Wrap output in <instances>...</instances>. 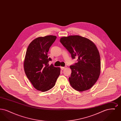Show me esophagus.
Segmentation results:
<instances>
[{"mask_svg": "<svg viewBox=\"0 0 121 121\" xmlns=\"http://www.w3.org/2000/svg\"><path fill=\"white\" fill-rule=\"evenodd\" d=\"M66 67H61V69L62 70H63V69H65L66 68Z\"/></svg>", "mask_w": 121, "mask_h": 121, "instance_id": "obj_1", "label": "esophagus"}]
</instances>
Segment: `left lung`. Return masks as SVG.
<instances>
[{
    "label": "left lung",
    "mask_w": 121,
    "mask_h": 121,
    "mask_svg": "<svg viewBox=\"0 0 121 121\" xmlns=\"http://www.w3.org/2000/svg\"><path fill=\"white\" fill-rule=\"evenodd\" d=\"M60 41L72 59L78 58V62L70 66L71 85L78 91L90 89L100 74L101 60L97 48L91 41L79 35L63 37Z\"/></svg>",
    "instance_id": "1"
}]
</instances>
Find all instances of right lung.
Returning a JSON list of instances; mask_svg holds the SVG:
<instances>
[{"label":"right lung","instance_id":"obj_1","mask_svg":"<svg viewBox=\"0 0 121 121\" xmlns=\"http://www.w3.org/2000/svg\"><path fill=\"white\" fill-rule=\"evenodd\" d=\"M56 38L52 35L39 37L31 42L27 49L23 64L25 74L33 86L42 92L54 86L60 73L59 68L48 65L52 59L48 52Z\"/></svg>","mask_w":121,"mask_h":121}]
</instances>
